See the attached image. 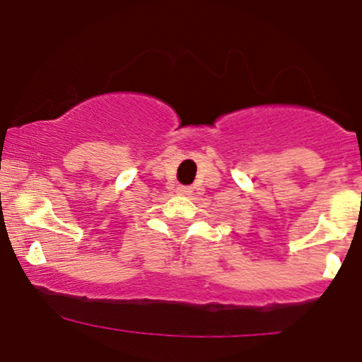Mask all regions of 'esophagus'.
Instances as JSON below:
<instances>
[{
    "label": "esophagus",
    "mask_w": 362,
    "mask_h": 362,
    "mask_svg": "<svg viewBox=\"0 0 362 362\" xmlns=\"http://www.w3.org/2000/svg\"><path fill=\"white\" fill-rule=\"evenodd\" d=\"M177 192H178V194H180V196H187V194H191V187H185V185H178V187H177Z\"/></svg>",
    "instance_id": "1"
}]
</instances>
